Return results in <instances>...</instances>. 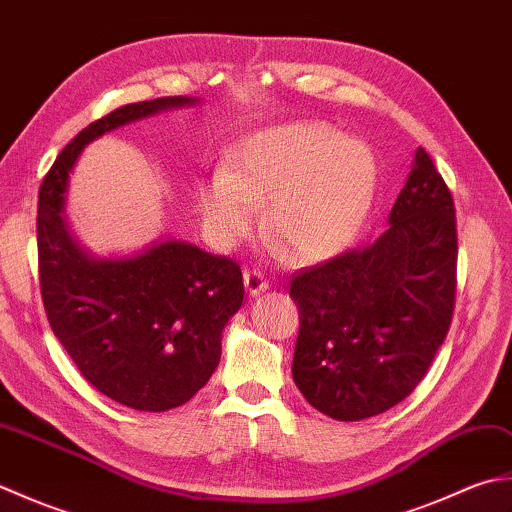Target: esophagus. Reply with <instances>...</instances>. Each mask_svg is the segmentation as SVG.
Here are the masks:
<instances>
[{
	"instance_id": "1",
	"label": "esophagus",
	"mask_w": 512,
	"mask_h": 512,
	"mask_svg": "<svg viewBox=\"0 0 512 512\" xmlns=\"http://www.w3.org/2000/svg\"><path fill=\"white\" fill-rule=\"evenodd\" d=\"M244 284H246V290L250 297H257V295H262L264 290H268V281H266L264 273H259V270H248V273L244 275Z\"/></svg>"
}]
</instances>
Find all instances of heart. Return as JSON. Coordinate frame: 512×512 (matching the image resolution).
I'll return each mask as SVG.
<instances>
[{
    "label": "heart",
    "mask_w": 512,
    "mask_h": 512,
    "mask_svg": "<svg viewBox=\"0 0 512 512\" xmlns=\"http://www.w3.org/2000/svg\"><path fill=\"white\" fill-rule=\"evenodd\" d=\"M378 160L358 138L306 121L257 129L226 173L200 184L198 206L211 242L233 248L253 233L259 204L268 228L299 262H323L352 246L372 215Z\"/></svg>",
    "instance_id": "obj_1"
}]
</instances>
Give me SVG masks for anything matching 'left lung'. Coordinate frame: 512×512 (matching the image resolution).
<instances>
[{"label":"left lung","mask_w":512,"mask_h":512,"mask_svg":"<svg viewBox=\"0 0 512 512\" xmlns=\"http://www.w3.org/2000/svg\"><path fill=\"white\" fill-rule=\"evenodd\" d=\"M458 231L447 184L418 147L389 228L374 244L295 275V385L343 422L405 400L447 339L455 306Z\"/></svg>","instance_id":"1"}]
</instances>
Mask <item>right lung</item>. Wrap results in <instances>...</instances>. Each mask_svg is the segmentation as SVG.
<instances>
[{"mask_svg":"<svg viewBox=\"0 0 512 512\" xmlns=\"http://www.w3.org/2000/svg\"><path fill=\"white\" fill-rule=\"evenodd\" d=\"M198 103L165 96L118 107L61 151L39 189V284L50 328L88 383L138 411L180 407L209 383L222 332L242 308V268L180 239L96 257L70 231L65 191L92 140Z\"/></svg>","mask_w":512,"mask_h":512,"instance_id":"right-lung-1","label":"right lung"}]
</instances>
